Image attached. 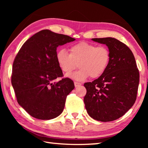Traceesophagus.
I'll list each match as a JSON object with an SVG mask.
<instances>
[{
	"label": "esophagus",
	"mask_w": 148,
	"mask_h": 148,
	"mask_svg": "<svg viewBox=\"0 0 148 148\" xmlns=\"http://www.w3.org/2000/svg\"><path fill=\"white\" fill-rule=\"evenodd\" d=\"M81 83H79V82H74V86L76 87H77L81 86Z\"/></svg>",
	"instance_id": "34e87169"
}]
</instances>
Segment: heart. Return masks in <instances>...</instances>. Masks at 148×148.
Listing matches in <instances>:
<instances>
[{
	"instance_id": "b5f03b06",
	"label": "heart",
	"mask_w": 148,
	"mask_h": 148,
	"mask_svg": "<svg viewBox=\"0 0 148 148\" xmlns=\"http://www.w3.org/2000/svg\"><path fill=\"white\" fill-rule=\"evenodd\" d=\"M70 53L65 49L57 50L56 59L57 65L64 74H69L76 69L78 62L79 69L69 75L77 81H84L91 76L97 78L108 68L111 54L105 46L82 42L70 47Z\"/></svg>"
}]
</instances>
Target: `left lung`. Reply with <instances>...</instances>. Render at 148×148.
<instances>
[{
  "label": "left lung",
  "mask_w": 148,
  "mask_h": 148,
  "mask_svg": "<svg viewBox=\"0 0 148 148\" xmlns=\"http://www.w3.org/2000/svg\"><path fill=\"white\" fill-rule=\"evenodd\" d=\"M105 44L111 54L106 71L84 86L85 106L89 116L97 121H112L122 117L136 99L139 71L134 55L126 45L111 37L92 38Z\"/></svg>",
  "instance_id": "obj_1"
}]
</instances>
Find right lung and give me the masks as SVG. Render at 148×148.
<instances>
[{
    "mask_svg": "<svg viewBox=\"0 0 148 148\" xmlns=\"http://www.w3.org/2000/svg\"><path fill=\"white\" fill-rule=\"evenodd\" d=\"M67 35L45 29L25 42L14 59L12 85L18 104L34 118H56L63 111L67 95L74 89L62 76L56 59L57 47L75 40Z\"/></svg>",
    "mask_w": 148,
    "mask_h": 148,
    "instance_id": "1",
    "label": "right lung"
}]
</instances>
